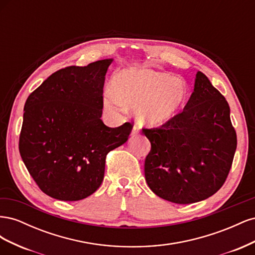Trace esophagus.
<instances>
[{
	"label": "esophagus",
	"mask_w": 255,
	"mask_h": 255,
	"mask_svg": "<svg viewBox=\"0 0 255 255\" xmlns=\"http://www.w3.org/2000/svg\"><path fill=\"white\" fill-rule=\"evenodd\" d=\"M139 130H140L139 128H138L137 126H134V127H133V129H132V133H130V136H132V137L137 136V134L139 133Z\"/></svg>",
	"instance_id": "34e87169"
}]
</instances>
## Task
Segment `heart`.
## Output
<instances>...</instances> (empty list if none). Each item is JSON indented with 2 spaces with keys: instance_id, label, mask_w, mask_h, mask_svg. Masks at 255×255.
Instances as JSON below:
<instances>
[{
  "instance_id": "1",
  "label": "heart",
  "mask_w": 255,
  "mask_h": 255,
  "mask_svg": "<svg viewBox=\"0 0 255 255\" xmlns=\"http://www.w3.org/2000/svg\"><path fill=\"white\" fill-rule=\"evenodd\" d=\"M113 91L104 96V109L111 114L135 109L142 125L159 127L172 120L186 105L189 89L183 79L151 69L130 67L113 80Z\"/></svg>"
}]
</instances>
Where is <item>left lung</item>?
I'll list each match as a JSON object with an SVG mask.
<instances>
[{"label": "left lung", "mask_w": 255, "mask_h": 255, "mask_svg": "<svg viewBox=\"0 0 255 255\" xmlns=\"http://www.w3.org/2000/svg\"><path fill=\"white\" fill-rule=\"evenodd\" d=\"M151 142L144 176L159 198L177 204L202 201L226 182L236 132L226 98L201 71L182 113L159 128H142Z\"/></svg>", "instance_id": "1"}]
</instances>
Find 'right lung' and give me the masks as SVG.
<instances>
[{"label":"right lung","mask_w":255,"mask_h":255,"mask_svg":"<svg viewBox=\"0 0 255 255\" xmlns=\"http://www.w3.org/2000/svg\"><path fill=\"white\" fill-rule=\"evenodd\" d=\"M112 61L60 69L26 100L20 155L38 187L54 199L79 201L94 194L103 181L107 153L132 130L128 122L109 128L100 119Z\"/></svg>","instance_id":"right-lung-1"}]
</instances>
